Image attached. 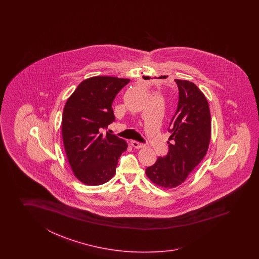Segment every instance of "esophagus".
Listing matches in <instances>:
<instances>
[{"mask_svg":"<svg viewBox=\"0 0 259 259\" xmlns=\"http://www.w3.org/2000/svg\"><path fill=\"white\" fill-rule=\"evenodd\" d=\"M131 144H132V146L134 147V148H143L144 147V144L142 143H139L137 141H131Z\"/></svg>","mask_w":259,"mask_h":259,"instance_id":"obj_1","label":"esophagus"}]
</instances>
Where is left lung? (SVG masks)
<instances>
[{"label":"left lung","mask_w":259,"mask_h":259,"mask_svg":"<svg viewBox=\"0 0 259 259\" xmlns=\"http://www.w3.org/2000/svg\"><path fill=\"white\" fill-rule=\"evenodd\" d=\"M179 89L177 110L168 132V152L146 168V175L156 185L174 188L182 184L207 152L211 137L208 102L193 82L175 79Z\"/></svg>","instance_id":"left-lung-1"}]
</instances>
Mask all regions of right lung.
<instances>
[{
  "mask_svg": "<svg viewBox=\"0 0 259 259\" xmlns=\"http://www.w3.org/2000/svg\"><path fill=\"white\" fill-rule=\"evenodd\" d=\"M128 82L127 78L90 77L66 101L62 119L64 147L75 176L85 184L108 182L127 150L124 140L102 132L115 121L113 101Z\"/></svg>",
  "mask_w": 259,
  "mask_h": 259,
  "instance_id": "1",
  "label": "right lung"
}]
</instances>
